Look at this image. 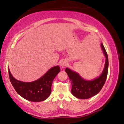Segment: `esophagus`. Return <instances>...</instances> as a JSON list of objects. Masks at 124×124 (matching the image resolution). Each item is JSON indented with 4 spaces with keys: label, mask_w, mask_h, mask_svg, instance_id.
Listing matches in <instances>:
<instances>
[{
    "label": "esophagus",
    "mask_w": 124,
    "mask_h": 124,
    "mask_svg": "<svg viewBox=\"0 0 124 124\" xmlns=\"http://www.w3.org/2000/svg\"><path fill=\"white\" fill-rule=\"evenodd\" d=\"M67 65V62L66 61H62L60 63V66H61L62 68H64Z\"/></svg>",
    "instance_id": "esophagus-1"
}]
</instances>
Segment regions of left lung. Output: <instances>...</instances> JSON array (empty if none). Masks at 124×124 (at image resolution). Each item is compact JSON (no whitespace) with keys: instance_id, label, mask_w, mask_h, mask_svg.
I'll return each mask as SVG.
<instances>
[{"instance_id":"8db88e82","label":"left lung","mask_w":124,"mask_h":124,"mask_svg":"<svg viewBox=\"0 0 124 124\" xmlns=\"http://www.w3.org/2000/svg\"><path fill=\"white\" fill-rule=\"evenodd\" d=\"M101 46L106 59L103 70L99 77L92 80H86L77 72L68 68L65 70L72 83L71 92L75 97L79 99H87L93 97L99 93L106 82L108 70V57L102 43Z\"/></svg>"}]
</instances>
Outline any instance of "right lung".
I'll return each instance as SVG.
<instances>
[{
	"mask_svg": "<svg viewBox=\"0 0 124 124\" xmlns=\"http://www.w3.org/2000/svg\"><path fill=\"white\" fill-rule=\"evenodd\" d=\"M58 66L50 68L40 78L32 82H23L15 79L9 69L10 80L15 90L24 99L31 102H41L49 97L51 93L54 79L60 72Z\"/></svg>",
	"mask_w": 124,
	"mask_h": 124,
	"instance_id": "right-lung-1",
	"label": "right lung"
}]
</instances>
